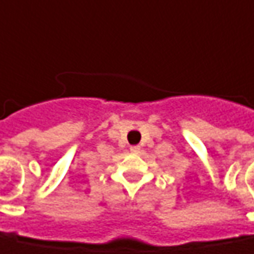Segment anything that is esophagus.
Returning a JSON list of instances; mask_svg holds the SVG:
<instances>
[{
	"label": "esophagus",
	"instance_id": "obj_1",
	"mask_svg": "<svg viewBox=\"0 0 254 254\" xmlns=\"http://www.w3.org/2000/svg\"><path fill=\"white\" fill-rule=\"evenodd\" d=\"M130 151H132V152H139L140 151V145H130Z\"/></svg>",
	"mask_w": 254,
	"mask_h": 254
}]
</instances>
